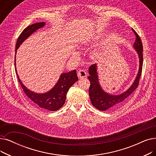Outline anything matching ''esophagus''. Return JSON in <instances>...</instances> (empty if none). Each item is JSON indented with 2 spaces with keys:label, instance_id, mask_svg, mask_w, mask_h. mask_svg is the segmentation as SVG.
Masks as SVG:
<instances>
[{
  "label": "esophagus",
  "instance_id": "obj_1",
  "mask_svg": "<svg viewBox=\"0 0 156 156\" xmlns=\"http://www.w3.org/2000/svg\"><path fill=\"white\" fill-rule=\"evenodd\" d=\"M78 76L80 78H83L87 76V73L85 70H80L78 72Z\"/></svg>",
  "mask_w": 156,
  "mask_h": 156
}]
</instances>
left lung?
I'll return each instance as SVG.
<instances>
[{
    "label": "left lung",
    "instance_id": "1",
    "mask_svg": "<svg viewBox=\"0 0 156 156\" xmlns=\"http://www.w3.org/2000/svg\"><path fill=\"white\" fill-rule=\"evenodd\" d=\"M132 30L136 36V41L133 44V47L138 55L140 67L136 79L134 80L129 89L119 95H112L106 93L102 89L99 84L96 64L91 65L89 67V73L90 76L88 77V79L90 82L89 90V96L92 105L99 110H112L121 106L139 85V81L142 72V67H143V44L136 32L133 29H132Z\"/></svg>",
    "mask_w": 156,
    "mask_h": 156
}]
</instances>
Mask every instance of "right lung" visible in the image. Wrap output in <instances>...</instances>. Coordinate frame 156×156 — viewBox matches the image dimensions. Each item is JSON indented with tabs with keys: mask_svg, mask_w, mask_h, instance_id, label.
Instances as JSON below:
<instances>
[{
	"mask_svg": "<svg viewBox=\"0 0 156 156\" xmlns=\"http://www.w3.org/2000/svg\"><path fill=\"white\" fill-rule=\"evenodd\" d=\"M44 25V22L36 23L26 27L20 34L17 39L15 50L16 53L20 44L32 34L36 32L37 29L43 27ZM15 58L16 57H15V67L19 83L21 85L25 94L31 99L33 103L43 110L57 111L59 110L65 103L66 94L69 88L78 80L76 71L73 70L68 73L61 74L57 83L50 91L44 94H37L29 90L20 80L16 71Z\"/></svg>",
	"mask_w": 156,
	"mask_h": 156,
	"instance_id": "obj_1",
	"label": "right lung"
}]
</instances>
